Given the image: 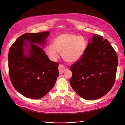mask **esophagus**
I'll list each match as a JSON object with an SVG mask.
<instances>
[{"mask_svg":"<svg viewBox=\"0 0 125 125\" xmlns=\"http://www.w3.org/2000/svg\"><path fill=\"white\" fill-rule=\"evenodd\" d=\"M67 67L64 66L63 65H59L58 67V70L60 74H62L64 71L67 69Z\"/></svg>","mask_w":125,"mask_h":125,"instance_id":"34e87169","label":"esophagus"}]
</instances>
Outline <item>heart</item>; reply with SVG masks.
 Segmentation results:
<instances>
[{
  "mask_svg": "<svg viewBox=\"0 0 125 125\" xmlns=\"http://www.w3.org/2000/svg\"><path fill=\"white\" fill-rule=\"evenodd\" d=\"M86 42L83 37L74 34L64 33L59 35L45 48V52L52 60L56 61L62 52L63 60L68 63L78 62L83 55Z\"/></svg>",
  "mask_w": 125,
  "mask_h": 125,
  "instance_id": "heart-1",
  "label": "heart"
}]
</instances>
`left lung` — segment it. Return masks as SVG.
I'll return each instance as SVG.
<instances>
[{
	"label": "left lung",
	"instance_id": "obj_1",
	"mask_svg": "<svg viewBox=\"0 0 125 125\" xmlns=\"http://www.w3.org/2000/svg\"><path fill=\"white\" fill-rule=\"evenodd\" d=\"M117 65L116 52L108 40L94 34L83 55L70 68L72 88L84 99H100L114 85Z\"/></svg>",
	"mask_w": 125,
	"mask_h": 125
}]
</instances>
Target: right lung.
<instances>
[{"instance_id": "obj_1", "label": "right lung", "mask_w": 125, "mask_h": 125, "mask_svg": "<svg viewBox=\"0 0 125 125\" xmlns=\"http://www.w3.org/2000/svg\"><path fill=\"white\" fill-rule=\"evenodd\" d=\"M50 34L46 31L25 33L11 45L8 54L9 74L18 92L31 99H40L53 88L59 75L58 63L52 62L43 47ZM30 42L27 43L25 41ZM28 49L29 55L25 53Z\"/></svg>"}]
</instances>
